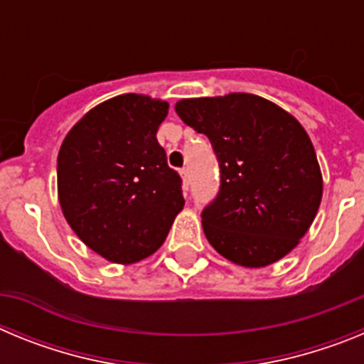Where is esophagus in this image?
<instances>
[{
	"mask_svg": "<svg viewBox=\"0 0 364 364\" xmlns=\"http://www.w3.org/2000/svg\"><path fill=\"white\" fill-rule=\"evenodd\" d=\"M180 176H182V182H184V191H188V184H189V171L188 167H182L180 169Z\"/></svg>",
	"mask_w": 364,
	"mask_h": 364,
	"instance_id": "esophagus-1",
	"label": "esophagus"
}]
</instances>
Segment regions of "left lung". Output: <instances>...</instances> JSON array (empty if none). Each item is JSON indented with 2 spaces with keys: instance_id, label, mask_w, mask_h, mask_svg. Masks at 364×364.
Segmentation results:
<instances>
[{
  "instance_id": "8db88e82",
  "label": "left lung",
  "mask_w": 364,
  "mask_h": 364,
  "mask_svg": "<svg viewBox=\"0 0 364 364\" xmlns=\"http://www.w3.org/2000/svg\"><path fill=\"white\" fill-rule=\"evenodd\" d=\"M175 111L210 138L220 166V191L202 211L208 242L244 268L288 255L323 198L317 154L297 118L247 92L184 98Z\"/></svg>"
}]
</instances>
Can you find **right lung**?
Returning a JSON list of instances; mask_svg holds the SVG:
<instances>
[{"mask_svg": "<svg viewBox=\"0 0 364 364\" xmlns=\"http://www.w3.org/2000/svg\"><path fill=\"white\" fill-rule=\"evenodd\" d=\"M167 109L134 92L105 100L73 125L58 153L63 217L114 264L153 255L184 208L182 180L156 140Z\"/></svg>", "mask_w": 364, "mask_h": 364, "instance_id": "obj_1", "label": "right lung"}]
</instances>
